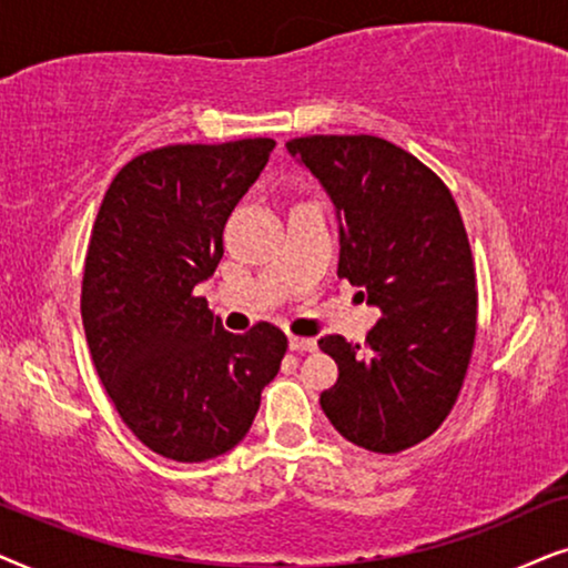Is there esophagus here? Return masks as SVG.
I'll use <instances>...</instances> for the list:
<instances>
[{
    "label": "esophagus",
    "mask_w": 568,
    "mask_h": 568,
    "mask_svg": "<svg viewBox=\"0 0 568 568\" xmlns=\"http://www.w3.org/2000/svg\"><path fill=\"white\" fill-rule=\"evenodd\" d=\"M288 347L296 353H312V351H316V339L314 337H291Z\"/></svg>",
    "instance_id": "34e87169"
}]
</instances>
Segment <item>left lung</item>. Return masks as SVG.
I'll return each instance as SVG.
<instances>
[{"label": "left lung", "mask_w": 568, "mask_h": 568, "mask_svg": "<svg viewBox=\"0 0 568 568\" xmlns=\"http://www.w3.org/2000/svg\"><path fill=\"white\" fill-rule=\"evenodd\" d=\"M339 223L337 275L382 312L366 347L327 335L335 387L320 405L355 447L395 455L442 426L473 355L478 293L455 196L418 158L372 134L285 142Z\"/></svg>", "instance_id": "obj_1"}]
</instances>
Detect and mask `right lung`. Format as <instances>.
Returning a JSON list of instances; mask_svg holds the SVG:
<instances>
[{"label": "right lung", "mask_w": 568, "mask_h": 568, "mask_svg": "<svg viewBox=\"0 0 568 568\" xmlns=\"http://www.w3.org/2000/svg\"><path fill=\"white\" fill-rule=\"evenodd\" d=\"M275 140L169 145L111 181L82 275V327L121 420L155 455L207 463L248 434L283 361V332L233 335L194 288L213 277L223 229Z\"/></svg>", "instance_id": "obj_1"}]
</instances>
